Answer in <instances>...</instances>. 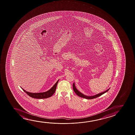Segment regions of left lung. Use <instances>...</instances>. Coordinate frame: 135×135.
<instances>
[{"label": "left lung", "instance_id": "left-lung-1", "mask_svg": "<svg viewBox=\"0 0 135 135\" xmlns=\"http://www.w3.org/2000/svg\"><path fill=\"white\" fill-rule=\"evenodd\" d=\"M73 90L75 92V93H76L78 96H79L80 97H82V98H84L88 99H94V98H97V97H99L100 96L102 95L103 94H104V93L107 92L109 90V89H108L106 90V91H104L103 92L99 93V94H98L97 95H93V96H86V95H84V94H82L81 92H80L77 89H76V87H75L74 83L73 84Z\"/></svg>", "mask_w": 135, "mask_h": 135}]
</instances>
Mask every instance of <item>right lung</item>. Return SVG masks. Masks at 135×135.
<instances>
[{"mask_svg":"<svg viewBox=\"0 0 135 135\" xmlns=\"http://www.w3.org/2000/svg\"><path fill=\"white\" fill-rule=\"evenodd\" d=\"M58 81H59V80H58L55 83V84L54 85L53 87H52V88L50 89L49 90L45 92H42V93H31V92H27L23 89H22L23 91H25L28 95L32 98H37V99L47 98H49V97H51L55 92V89L56 88V86H57Z\"/></svg>","mask_w":135,"mask_h":135,"instance_id":"1","label":"right lung"}]
</instances>
